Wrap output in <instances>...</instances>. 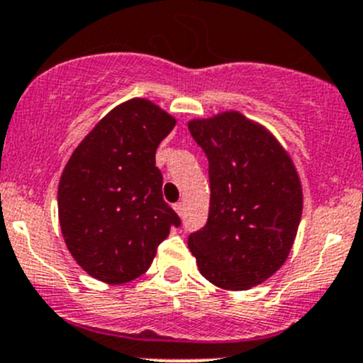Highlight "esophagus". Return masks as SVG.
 I'll return each mask as SVG.
<instances>
[{
  "mask_svg": "<svg viewBox=\"0 0 363 363\" xmlns=\"http://www.w3.org/2000/svg\"><path fill=\"white\" fill-rule=\"evenodd\" d=\"M174 208H175V212H177L179 216H184V211H186V205H184V202H179V203H175L174 205Z\"/></svg>",
  "mask_w": 363,
  "mask_h": 363,
  "instance_id": "esophagus-1",
  "label": "esophagus"
}]
</instances>
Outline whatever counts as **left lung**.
<instances>
[{
  "instance_id": "1",
  "label": "left lung",
  "mask_w": 363,
  "mask_h": 363,
  "mask_svg": "<svg viewBox=\"0 0 363 363\" xmlns=\"http://www.w3.org/2000/svg\"><path fill=\"white\" fill-rule=\"evenodd\" d=\"M208 160L207 225L188 246L200 274L228 291L251 290L277 272L302 218V182L281 142L239 111L191 119Z\"/></svg>"
}]
</instances>
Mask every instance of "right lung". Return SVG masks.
<instances>
[{
  "mask_svg": "<svg viewBox=\"0 0 363 363\" xmlns=\"http://www.w3.org/2000/svg\"><path fill=\"white\" fill-rule=\"evenodd\" d=\"M175 117L145 98L113 107L69 156L57 212L73 259L94 279L123 284L151 267L160 242L179 226L161 195L156 149Z\"/></svg>",
  "mask_w": 363,
  "mask_h": 363,
  "instance_id": "obj_1",
  "label": "right lung"
}]
</instances>
